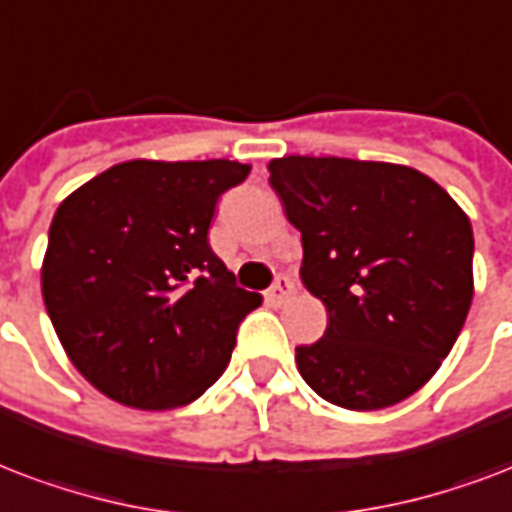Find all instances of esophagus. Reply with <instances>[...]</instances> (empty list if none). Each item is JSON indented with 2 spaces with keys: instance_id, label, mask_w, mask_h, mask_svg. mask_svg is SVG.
I'll return each instance as SVG.
<instances>
[{
  "instance_id": "1",
  "label": "esophagus",
  "mask_w": 512,
  "mask_h": 512,
  "mask_svg": "<svg viewBox=\"0 0 512 512\" xmlns=\"http://www.w3.org/2000/svg\"><path fill=\"white\" fill-rule=\"evenodd\" d=\"M295 295V279H290L287 273H282V276H276V282H273V287L268 290V303H273V306H282V303H287V300Z\"/></svg>"
}]
</instances>
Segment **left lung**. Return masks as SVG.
I'll return each mask as SVG.
<instances>
[{
    "label": "left lung",
    "instance_id": "8db88e82",
    "mask_svg": "<svg viewBox=\"0 0 512 512\" xmlns=\"http://www.w3.org/2000/svg\"><path fill=\"white\" fill-rule=\"evenodd\" d=\"M268 171L300 230V279L327 308L325 335L295 349L303 381L349 411L411 397L473 303L467 214L411 166L287 155Z\"/></svg>",
    "mask_w": 512,
    "mask_h": 512
}]
</instances>
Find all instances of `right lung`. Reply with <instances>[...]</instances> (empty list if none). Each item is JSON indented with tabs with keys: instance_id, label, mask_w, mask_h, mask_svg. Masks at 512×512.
I'll use <instances>...</instances> for the list:
<instances>
[{
	"instance_id": "1",
	"label": "right lung",
	"mask_w": 512,
	"mask_h": 512,
	"mask_svg": "<svg viewBox=\"0 0 512 512\" xmlns=\"http://www.w3.org/2000/svg\"><path fill=\"white\" fill-rule=\"evenodd\" d=\"M239 161H126L77 187L50 222L42 298L69 360L142 411L198 400L225 373L257 292L209 247Z\"/></svg>"
}]
</instances>
